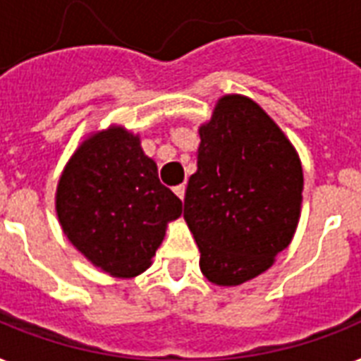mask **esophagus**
Returning a JSON list of instances; mask_svg holds the SVG:
<instances>
[{
	"mask_svg": "<svg viewBox=\"0 0 361 361\" xmlns=\"http://www.w3.org/2000/svg\"><path fill=\"white\" fill-rule=\"evenodd\" d=\"M174 192H176V195H178V197L181 198V200H183V198H185V185L181 183V185L174 187Z\"/></svg>",
	"mask_w": 361,
	"mask_h": 361,
	"instance_id": "esophagus-1",
	"label": "esophagus"
}]
</instances>
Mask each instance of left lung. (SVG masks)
Returning <instances> with one entry per match:
<instances>
[{
    "mask_svg": "<svg viewBox=\"0 0 361 361\" xmlns=\"http://www.w3.org/2000/svg\"><path fill=\"white\" fill-rule=\"evenodd\" d=\"M198 135V169L187 183L183 219L204 277L238 286L271 268L294 238L302 161L262 106L238 93L217 101Z\"/></svg>",
    "mask_w": 361,
    "mask_h": 361,
    "instance_id": "left-lung-1",
    "label": "left lung"
}]
</instances>
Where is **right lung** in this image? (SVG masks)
<instances>
[{
    "label": "right lung",
    "instance_id": "1",
    "mask_svg": "<svg viewBox=\"0 0 361 361\" xmlns=\"http://www.w3.org/2000/svg\"><path fill=\"white\" fill-rule=\"evenodd\" d=\"M61 231L104 274L130 279L152 266L181 200L159 181L140 135L121 125L95 130L76 147L56 189Z\"/></svg>",
    "mask_w": 361,
    "mask_h": 361
}]
</instances>
